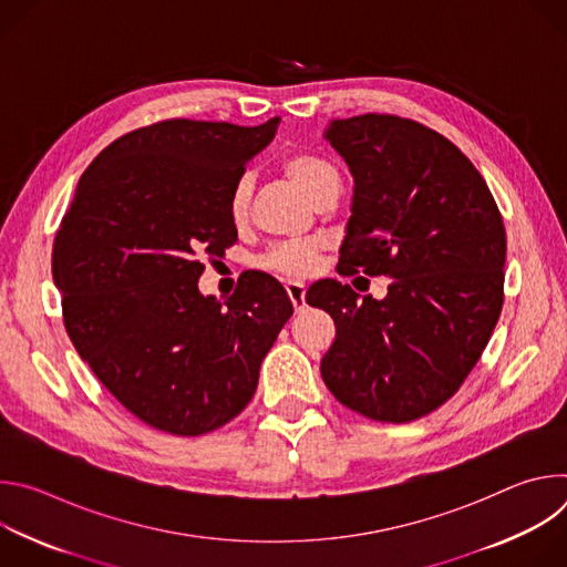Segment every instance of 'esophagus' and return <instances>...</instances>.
Listing matches in <instances>:
<instances>
[{
	"mask_svg": "<svg viewBox=\"0 0 567 567\" xmlns=\"http://www.w3.org/2000/svg\"><path fill=\"white\" fill-rule=\"evenodd\" d=\"M285 289H287V296H289V300H291L296 313H300V311L305 309V285H300V282H287Z\"/></svg>",
	"mask_w": 567,
	"mask_h": 567,
	"instance_id": "1",
	"label": "esophagus"
}]
</instances>
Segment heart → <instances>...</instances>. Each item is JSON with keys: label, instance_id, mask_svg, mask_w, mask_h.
Masks as SVG:
<instances>
[{"label": "heart", "instance_id": "1", "mask_svg": "<svg viewBox=\"0 0 567 567\" xmlns=\"http://www.w3.org/2000/svg\"><path fill=\"white\" fill-rule=\"evenodd\" d=\"M282 173L287 179L316 206L320 199L328 195H339V171L320 154L298 152L282 161ZM249 204H251V188L247 179L235 182L228 193V217L235 226L247 224L249 219ZM318 258L316 241H296V245H282L271 249L262 258V267L267 271L287 276V278H305L313 271Z\"/></svg>", "mask_w": 567, "mask_h": 567}]
</instances>
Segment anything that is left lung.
<instances>
[{
  "label": "left lung",
  "instance_id": "1",
  "mask_svg": "<svg viewBox=\"0 0 567 567\" xmlns=\"http://www.w3.org/2000/svg\"><path fill=\"white\" fill-rule=\"evenodd\" d=\"M354 177L341 276H388L374 300L318 280L307 291L337 339L320 361L354 413L406 424L449 401L487 348L505 300L507 237L489 186L440 132L394 114L332 121Z\"/></svg>",
  "mask_w": 567,
  "mask_h": 567
}]
</instances>
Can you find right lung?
<instances>
[{
    "mask_svg": "<svg viewBox=\"0 0 567 567\" xmlns=\"http://www.w3.org/2000/svg\"><path fill=\"white\" fill-rule=\"evenodd\" d=\"M258 127L168 118L110 143L83 173L53 241L64 330L101 383L147 426L210 433L247 409L293 307L260 271L224 302L204 258L237 241L228 193L271 143Z\"/></svg>",
    "mask_w": 567,
    "mask_h": 567,
    "instance_id": "obj_1",
    "label": "right lung"
}]
</instances>
